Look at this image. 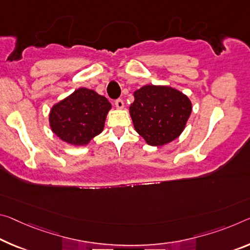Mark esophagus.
Segmentation results:
<instances>
[{
	"mask_svg": "<svg viewBox=\"0 0 250 250\" xmlns=\"http://www.w3.org/2000/svg\"><path fill=\"white\" fill-rule=\"evenodd\" d=\"M114 104H116V106H117L118 109H124V106H125L124 100H121V99H118V100H116V102H114Z\"/></svg>",
	"mask_w": 250,
	"mask_h": 250,
	"instance_id": "1",
	"label": "esophagus"
}]
</instances>
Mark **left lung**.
<instances>
[{
	"label": "left lung",
	"mask_w": 250,
	"mask_h": 250,
	"mask_svg": "<svg viewBox=\"0 0 250 250\" xmlns=\"http://www.w3.org/2000/svg\"><path fill=\"white\" fill-rule=\"evenodd\" d=\"M130 105L134 129L150 146H164L184 131L191 113L189 98L167 85H145L134 91Z\"/></svg>",
	"instance_id": "left-lung-1"
}]
</instances>
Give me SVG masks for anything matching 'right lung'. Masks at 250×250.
Returning <instances> with one entry per match:
<instances>
[{
	"instance_id": "1",
	"label": "right lung",
	"mask_w": 250,
	"mask_h": 250,
	"mask_svg": "<svg viewBox=\"0 0 250 250\" xmlns=\"http://www.w3.org/2000/svg\"><path fill=\"white\" fill-rule=\"evenodd\" d=\"M110 109L105 97L80 88L52 106L50 126L62 141L74 146L88 145L102 132Z\"/></svg>"
}]
</instances>
